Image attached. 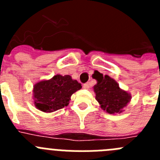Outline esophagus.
<instances>
[{
  "label": "esophagus",
  "instance_id": "obj_1",
  "mask_svg": "<svg viewBox=\"0 0 160 160\" xmlns=\"http://www.w3.org/2000/svg\"><path fill=\"white\" fill-rule=\"evenodd\" d=\"M83 88L86 89V90H88V89L90 88V84H89V83H85V84L83 85Z\"/></svg>",
  "mask_w": 160,
  "mask_h": 160
}]
</instances>
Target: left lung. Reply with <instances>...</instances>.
Masks as SVG:
<instances>
[{
	"label": "left lung",
	"mask_w": 160,
	"mask_h": 160,
	"mask_svg": "<svg viewBox=\"0 0 160 160\" xmlns=\"http://www.w3.org/2000/svg\"><path fill=\"white\" fill-rule=\"evenodd\" d=\"M94 78L97 80V84L94 86L95 99L101 108L108 114L122 113L131 101V94L120 88L118 82L110 76L97 73Z\"/></svg>",
	"instance_id": "8db88e82"
}]
</instances>
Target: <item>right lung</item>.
I'll return each mask as SVG.
<instances>
[{"label": "right lung", "instance_id": "right-lung-1", "mask_svg": "<svg viewBox=\"0 0 160 160\" xmlns=\"http://www.w3.org/2000/svg\"><path fill=\"white\" fill-rule=\"evenodd\" d=\"M82 88V85L71 76L54 75L49 80H42L33 86L32 98L37 109L51 113L67 107L70 97Z\"/></svg>", "mask_w": 160, "mask_h": 160}]
</instances>
